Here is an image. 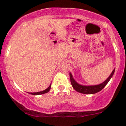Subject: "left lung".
Masks as SVG:
<instances>
[{
  "label": "left lung",
  "mask_w": 126,
  "mask_h": 126,
  "mask_svg": "<svg viewBox=\"0 0 126 126\" xmlns=\"http://www.w3.org/2000/svg\"><path fill=\"white\" fill-rule=\"evenodd\" d=\"M115 69H113V71H112V72L111 73L110 76L104 81V82L101 84L96 85H91V86H85V85H80L77 83V82H76L74 78L72 77V74L70 72L69 73V76H70V80H71V83L72 85V87L76 91H77V92L81 93L83 94H94L96 93L99 92V91H101L104 87H105L107 84L108 83V82L110 81V79L112 77L113 75L114 72H115Z\"/></svg>",
  "instance_id": "1"
}]
</instances>
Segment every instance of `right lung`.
Segmentation results:
<instances>
[{
    "label": "right lung",
    "instance_id": "add662e5",
    "mask_svg": "<svg viewBox=\"0 0 126 126\" xmlns=\"http://www.w3.org/2000/svg\"><path fill=\"white\" fill-rule=\"evenodd\" d=\"M50 87H51V84L49 85V87H48L47 88L43 90V91H39V92H36V93H30V94H33V95H39V94H43L47 93L49 92V90H50Z\"/></svg>",
    "mask_w": 126,
    "mask_h": 126
}]
</instances>
